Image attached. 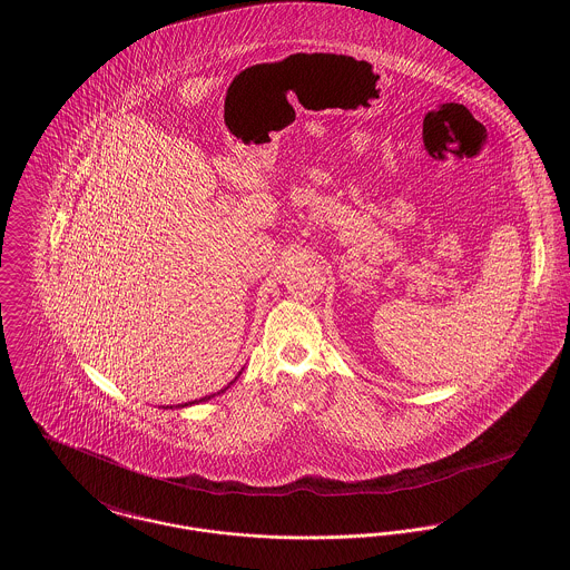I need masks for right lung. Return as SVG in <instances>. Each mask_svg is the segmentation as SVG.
I'll use <instances>...</instances> for the list:
<instances>
[{"label":"right lung","instance_id":"obj_1","mask_svg":"<svg viewBox=\"0 0 570 570\" xmlns=\"http://www.w3.org/2000/svg\"><path fill=\"white\" fill-rule=\"evenodd\" d=\"M232 384H234V382H232ZM232 384H229V386H232ZM229 386H227V389H229ZM227 389L218 390L216 394H220V392H225ZM212 396H214V394H208V396H204V399H199V401H190V403H184V405H178V407H186V405H193V403H202V401H208Z\"/></svg>","mask_w":570,"mask_h":570}]
</instances>
